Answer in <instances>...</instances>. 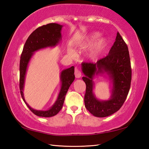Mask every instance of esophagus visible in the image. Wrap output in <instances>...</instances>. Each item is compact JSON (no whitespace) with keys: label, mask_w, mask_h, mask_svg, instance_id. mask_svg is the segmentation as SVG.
<instances>
[{"label":"esophagus","mask_w":149,"mask_h":149,"mask_svg":"<svg viewBox=\"0 0 149 149\" xmlns=\"http://www.w3.org/2000/svg\"><path fill=\"white\" fill-rule=\"evenodd\" d=\"M75 76L76 78H80L81 77V72L78 68L75 69Z\"/></svg>","instance_id":"1"}]
</instances>
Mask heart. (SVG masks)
Segmentation results:
<instances>
[{"label":"heart","instance_id":"1","mask_svg":"<svg viewBox=\"0 0 149 149\" xmlns=\"http://www.w3.org/2000/svg\"><path fill=\"white\" fill-rule=\"evenodd\" d=\"M100 36V34L99 33H93L91 34L87 42L86 45L88 46L93 45L95 42H96L95 44L92 51V56L94 57L99 56L101 52L104 51L107 45V40L106 38H101L99 40H97Z\"/></svg>","mask_w":149,"mask_h":149}]
</instances>
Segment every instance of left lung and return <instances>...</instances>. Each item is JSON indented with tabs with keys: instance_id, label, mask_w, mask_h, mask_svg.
Wrapping results in <instances>:
<instances>
[{
	"instance_id": "obj_1",
	"label": "left lung",
	"mask_w": 149,
	"mask_h": 149,
	"mask_svg": "<svg viewBox=\"0 0 149 149\" xmlns=\"http://www.w3.org/2000/svg\"><path fill=\"white\" fill-rule=\"evenodd\" d=\"M81 66L85 75L83 80L86 85L84 104L88 111L97 117L108 116L118 111L127 97L132 74L128 47L120 33H117L115 42L106 57L95 63H83ZM104 74L113 86L110 99L100 101L93 93V79L95 75Z\"/></svg>"
}]
</instances>
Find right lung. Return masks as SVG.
<instances>
[{"label": "right lung", "mask_w": 149, "mask_h": 149, "mask_svg": "<svg viewBox=\"0 0 149 149\" xmlns=\"http://www.w3.org/2000/svg\"><path fill=\"white\" fill-rule=\"evenodd\" d=\"M63 26L51 23L41 26L34 31L26 40L20 61V91L22 99L34 115L42 117H51L61 109L68 88L75 79L74 66L63 70L60 73L61 88L55 103L48 110H36L32 108L24 99V88L28 65L34 53L47 47H54L62 40L61 31Z\"/></svg>", "instance_id": "obj_1"}]
</instances>
